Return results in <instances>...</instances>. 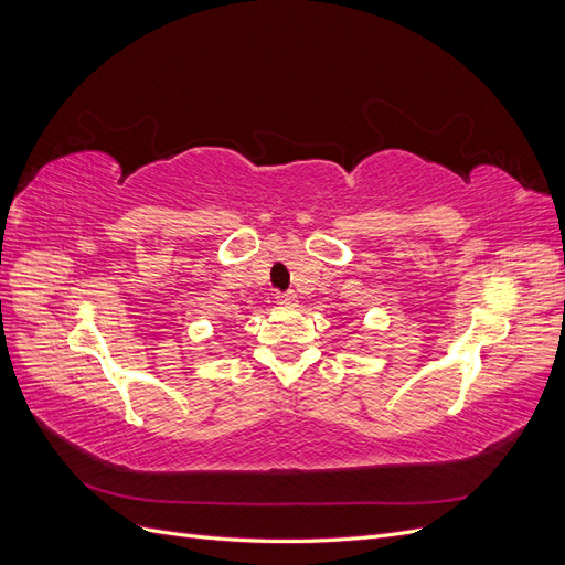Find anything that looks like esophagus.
<instances>
[{"mask_svg":"<svg viewBox=\"0 0 565 565\" xmlns=\"http://www.w3.org/2000/svg\"><path fill=\"white\" fill-rule=\"evenodd\" d=\"M280 306H285V309H292V306H297V297L292 292H282L276 297Z\"/></svg>","mask_w":565,"mask_h":565,"instance_id":"34e87169","label":"esophagus"}]
</instances>
